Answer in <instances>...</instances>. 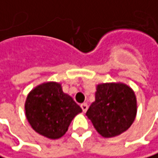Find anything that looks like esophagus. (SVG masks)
<instances>
[{
	"instance_id": "34e87169",
	"label": "esophagus",
	"mask_w": 158,
	"mask_h": 158,
	"mask_svg": "<svg viewBox=\"0 0 158 158\" xmlns=\"http://www.w3.org/2000/svg\"><path fill=\"white\" fill-rule=\"evenodd\" d=\"M81 109H82L83 113H86V111L88 110V105L86 103H83V104H81Z\"/></svg>"
}]
</instances>
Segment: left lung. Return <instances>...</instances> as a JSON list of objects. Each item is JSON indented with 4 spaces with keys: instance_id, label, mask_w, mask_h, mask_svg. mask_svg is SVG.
I'll return each instance as SVG.
<instances>
[{
    "instance_id": "1",
    "label": "left lung",
    "mask_w": 158,
    "mask_h": 158,
    "mask_svg": "<svg viewBox=\"0 0 158 158\" xmlns=\"http://www.w3.org/2000/svg\"><path fill=\"white\" fill-rule=\"evenodd\" d=\"M137 115V99L134 91L122 82L100 83L96 86L95 101L86 116L97 132L112 138L126 131Z\"/></svg>"
}]
</instances>
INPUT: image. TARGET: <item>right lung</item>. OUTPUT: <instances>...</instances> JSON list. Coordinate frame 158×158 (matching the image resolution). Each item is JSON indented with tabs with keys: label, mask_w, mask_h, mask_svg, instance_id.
I'll return each instance as SVG.
<instances>
[{
	"label": "right lung",
	"mask_w": 158,
	"mask_h": 158,
	"mask_svg": "<svg viewBox=\"0 0 158 158\" xmlns=\"http://www.w3.org/2000/svg\"><path fill=\"white\" fill-rule=\"evenodd\" d=\"M25 112L36 132L55 140L65 134L73 118L82 109L63 92L61 83L47 81L29 92L25 102Z\"/></svg>",
	"instance_id": "add662e5"
}]
</instances>
